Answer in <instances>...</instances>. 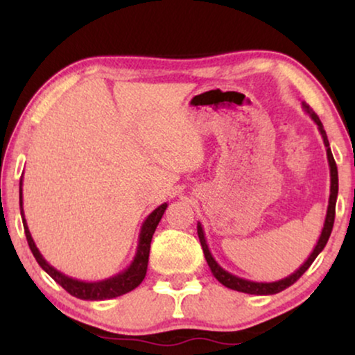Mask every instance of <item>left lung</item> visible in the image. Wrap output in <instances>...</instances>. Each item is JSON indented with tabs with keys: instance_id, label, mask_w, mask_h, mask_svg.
Returning a JSON list of instances; mask_svg holds the SVG:
<instances>
[{
	"instance_id": "8db88e82",
	"label": "left lung",
	"mask_w": 355,
	"mask_h": 355,
	"mask_svg": "<svg viewBox=\"0 0 355 355\" xmlns=\"http://www.w3.org/2000/svg\"><path fill=\"white\" fill-rule=\"evenodd\" d=\"M302 108H304L305 113H307L310 118L313 119V123L318 125V130H320V134H322L323 144H324V147H327V157H328V164H329V178H331V186H329L328 210H327V218H324V225H323L322 234H320L317 245H315L312 254L309 255V259L305 260L304 265L300 266L299 270H295L293 275L286 276V278L279 279V281H273V283H255V281L239 278V276L230 273V271H226L225 268H221V266L218 265V261L213 259L211 252H210V249H208L203 227H202L200 223H198V225H197V234H198V239H200V244H202L203 254H205L207 263H208V266H210L213 276H215V278L220 281L223 286H226V288L239 291V293L257 294V295H270V294L281 293V291L289 288L291 284H294L295 281H297L300 276H302L305 271L309 270V266L313 263V260L317 259L320 252L324 249V245H327V242L329 239V234H331L333 225H334V211H336V198H338V168H336V162H334L331 148H329V142H328L327 132H324V129H323L322 121H320L317 113H315V111L310 108L307 103H304V101H302Z\"/></svg>"
}]
</instances>
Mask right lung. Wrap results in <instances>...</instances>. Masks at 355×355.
Masks as SVG:
<instances>
[{
    "label": "right lung",
    "instance_id": "add662e5",
    "mask_svg": "<svg viewBox=\"0 0 355 355\" xmlns=\"http://www.w3.org/2000/svg\"><path fill=\"white\" fill-rule=\"evenodd\" d=\"M19 203H21V216L24 223V231H26V237L28 242V247H31L33 257L38 261V265L42 266L43 270L46 271L48 275L51 276L53 279L56 281L61 288H64L71 295H74L77 299L82 300H105V299H113L118 297V295H123L129 291L137 288V286L142 283L145 275H147V265H148V255H150V242H152L153 232L157 230L159 220H162L164 210H166L168 203H163L158 208L150 213L147 220L144 221L142 227H140L139 234V244H137V252H135V257L128 268L121 273L111 276L108 279L103 281H94V283H89V281H80L76 278H71V276H66L61 271L48 263V261L43 259L40 250L37 249L35 242L32 239L31 231H28L27 221L24 218V208H22V178L21 184H19Z\"/></svg>",
    "mask_w": 355,
    "mask_h": 355
}]
</instances>
